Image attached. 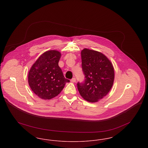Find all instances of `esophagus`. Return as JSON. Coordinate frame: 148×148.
Returning a JSON list of instances; mask_svg holds the SVG:
<instances>
[{"instance_id": "34e87169", "label": "esophagus", "mask_w": 148, "mask_h": 148, "mask_svg": "<svg viewBox=\"0 0 148 148\" xmlns=\"http://www.w3.org/2000/svg\"><path fill=\"white\" fill-rule=\"evenodd\" d=\"M71 82H73V83H75V82H76V79H75V77L72 78V79H71Z\"/></svg>"}]
</instances>
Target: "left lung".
<instances>
[{"mask_svg": "<svg viewBox=\"0 0 148 148\" xmlns=\"http://www.w3.org/2000/svg\"><path fill=\"white\" fill-rule=\"evenodd\" d=\"M81 56L85 79L83 83H77L78 91L85 100L98 102L112 88L114 80L113 64L104 54L93 50L83 49Z\"/></svg>", "mask_w": 148, "mask_h": 148, "instance_id": "left-lung-1", "label": "left lung"}]
</instances>
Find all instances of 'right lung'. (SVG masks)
I'll use <instances>...</instances> for the list:
<instances>
[{
	"label": "right lung",
	"instance_id": "right-lung-1",
	"mask_svg": "<svg viewBox=\"0 0 148 148\" xmlns=\"http://www.w3.org/2000/svg\"><path fill=\"white\" fill-rule=\"evenodd\" d=\"M61 53L50 50L42 53L33 64L28 74L32 90L40 98L49 100L56 97L70 80L65 79L58 63Z\"/></svg>",
	"mask_w": 148,
	"mask_h": 148
}]
</instances>
